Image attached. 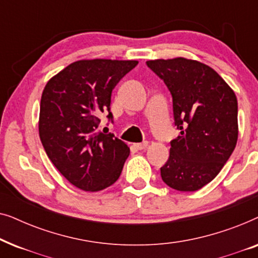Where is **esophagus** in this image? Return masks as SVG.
<instances>
[{
	"instance_id": "34e87169",
	"label": "esophagus",
	"mask_w": 258,
	"mask_h": 258,
	"mask_svg": "<svg viewBox=\"0 0 258 258\" xmlns=\"http://www.w3.org/2000/svg\"><path fill=\"white\" fill-rule=\"evenodd\" d=\"M134 147H135L137 150H143L148 147V142L147 141H144V142H142V143H135L134 144Z\"/></svg>"
}]
</instances>
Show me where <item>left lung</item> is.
<instances>
[{"instance_id": "8db88e82", "label": "left lung", "mask_w": 258, "mask_h": 258, "mask_svg": "<svg viewBox=\"0 0 258 258\" xmlns=\"http://www.w3.org/2000/svg\"><path fill=\"white\" fill-rule=\"evenodd\" d=\"M147 66L170 91L175 125L181 130L170 142L162 179L178 191H196L216 177L235 149L237 98L213 68L199 61L154 59Z\"/></svg>"}]
</instances>
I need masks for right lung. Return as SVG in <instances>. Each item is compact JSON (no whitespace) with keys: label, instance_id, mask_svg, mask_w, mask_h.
<instances>
[{"label":"right lung","instance_id":"obj_1","mask_svg":"<svg viewBox=\"0 0 258 258\" xmlns=\"http://www.w3.org/2000/svg\"><path fill=\"white\" fill-rule=\"evenodd\" d=\"M137 61L81 59L51 77L41 97L38 133L48 157L76 188L100 191L117 181L130 149L97 132L102 112L112 121V89Z\"/></svg>","mask_w":258,"mask_h":258}]
</instances>
